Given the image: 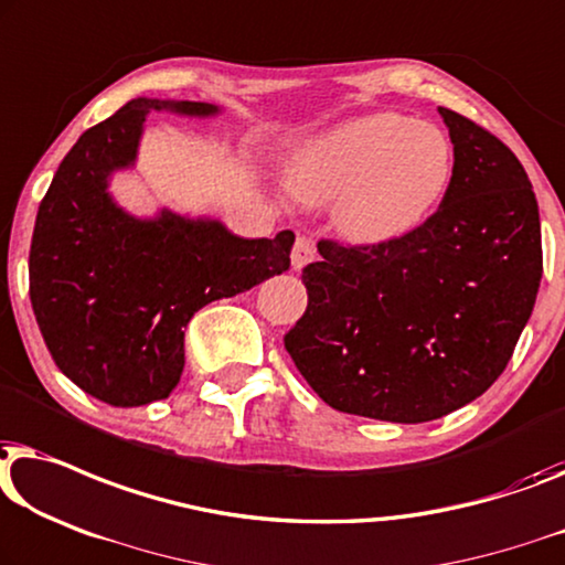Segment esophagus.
I'll return each mask as SVG.
<instances>
[{"mask_svg": "<svg viewBox=\"0 0 565 565\" xmlns=\"http://www.w3.org/2000/svg\"><path fill=\"white\" fill-rule=\"evenodd\" d=\"M290 259H292V267H296V269H302L308 263H313V259H316L313 239H310V236H298L296 244H292Z\"/></svg>", "mask_w": 565, "mask_h": 565, "instance_id": "34e87169", "label": "esophagus"}]
</instances>
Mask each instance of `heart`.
<instances>
[{"label":"heart","instance_id":"1","mask_svg":"<svg viewBox=\"0 0 565 565\" xmlns=\"http://www.w3.org/2000/svg\"><path fill=\"white\" fill-rule=\"evenodd\" d=\"M456 173L454 142L430 121L380 111L313 137L290 166L306 203H331L349 242L380 247L405 239L436 214Z\"/></svg>","mask_w":565,"mask_h":565}]
</instances>
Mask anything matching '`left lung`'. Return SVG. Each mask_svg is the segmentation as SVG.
<instances>
[{
  "instance_id": "left-lung-1",
  "label": "left lung",
  "mask_w": 565,
  "mask_h": 565,
  "mask_svg": "<svg viewBox=\"0 0 565 565\" xmlns=\"http://www.w3.org/2000/svg\"><path fill=\"white\" fill-rule=\"evenodd\" d=\"M456 152L444 203L405 239L318 242L308 308L285 349L333 411L390 423L444 418L492 387L533 313L541 214L514 152L438 106Z\"/></svg>"
}]
</instances>
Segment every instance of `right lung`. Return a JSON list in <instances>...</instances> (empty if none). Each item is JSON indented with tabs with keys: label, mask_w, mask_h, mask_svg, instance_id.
<instances>
[{
	"label": "right lung",
	"mask_w": 565,
	"mask_h": 565,
	"mask_svg": "<svg viewBox=\"0 0 565 565\" xmlns=\"http://www.w3.org/2000/svg\"><path fill=\"white\" fill-rule=\"evenodd\" d=\"M150 109L209 117L218 106L132 99L86 129L40 201L30 244V300L53 362L114 407L168 397L195 310L285 273L296 242L292 232L242 239L211 218L121 211L106 185L135 162Z\"/></svg>",
	"instance_id": "add662e5"
}]
</instances>
